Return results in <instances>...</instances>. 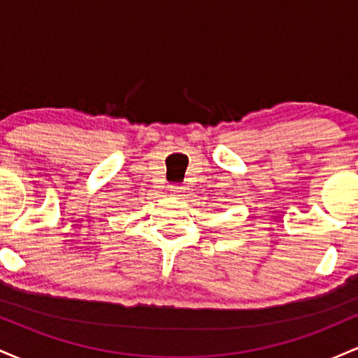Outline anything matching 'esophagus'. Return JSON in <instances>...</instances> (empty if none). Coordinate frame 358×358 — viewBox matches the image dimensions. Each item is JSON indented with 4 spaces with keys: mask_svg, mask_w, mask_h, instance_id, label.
<instances>
[{
    "mask_svg": "<svg viewBox=\"0 0 358 358\" xmlns=\"http://www.w3.org/2000/svg\"><path fill=\"white\" fill-rule=\"evenodd\" d=\"M185 190H183V187L182 185H171L170 187V193L173 196H182V193H183Z\"/></svg>",
    "mask_w": 358,
    "mask_h": 358,
    "instance_id": "esophagus-1",
    "label": "esophagus"
}]
</instances>
